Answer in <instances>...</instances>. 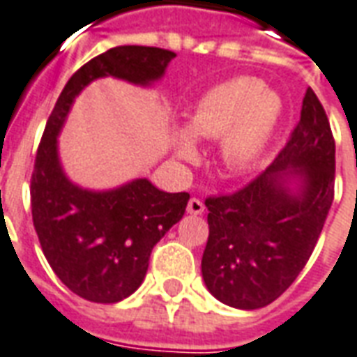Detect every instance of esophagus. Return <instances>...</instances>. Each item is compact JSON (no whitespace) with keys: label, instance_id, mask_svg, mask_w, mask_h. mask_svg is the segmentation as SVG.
Wrapping results in <instances>:
<instances>
[{"label":"esophagus","instance_id":"obj_1","mask_svg":"<svg viewBox=\"0 0 357 357\" xmlns=\"http://www.w3.org/2000/svg\"><path fill=\"white\" fill-rule=\"evenodd\" d=\"M186 211H188L190 215H202L205 211V205L199 202V199H196V197H192L188 202V207H186Z\"/></svg>","mask_w":357,"mask_h":357}]
</instances>
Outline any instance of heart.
<instances>
[{
	"label": "heart",
	"mask_w": 357,
	"mask_h": 357,
	"mask_svg": "<svg viewBox=\"0 0 357 357\" xmlns=\"http://www.w3.org/2000/svg\"><path fill=\"white\" fill-rule=\"evenodd\" d=\"M282 116V100L255 77H238L207 91L186 119V131L176 132L182 160L196 155V140L220 139V155L228 167L251 165L274 135Z\"/></svg>",
	"instance_id": "b5f03b06"
}]
</instances>
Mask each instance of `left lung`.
Returning <instances> with one entry per match:
<instances>
[{"mask_svg": "<svg viewBox=\"0 0 357 357\" xmlns=\"http://www.w3.org/2000/svg\"><path fill=\"white\" fill-rule=\"evenodd\" d=\"M333 196L335 140L308 87L301 119L274 163L238 192L205 199L202 274L211 295L239 310L274 303L310 259Z\"/></svg>", "mask_w": 357, "mask_h": 357, "instance_id": "obj_1", "label": "left lung"}]
</instances>
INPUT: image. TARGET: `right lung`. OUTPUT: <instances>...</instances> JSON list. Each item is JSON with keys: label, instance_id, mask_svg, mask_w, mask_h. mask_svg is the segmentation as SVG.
I'll list each match as a JSON object with an SVG mask.
<instances>
[{"label": "right lung", "instance_id": "add662e5", "mask_svg": "<svg viewBox=\"0 0 357 357\" xmlns=\"http://www.w3.org/2000/svg\"><path fill=\"white\" fill-rule=\"evenodd\" d=\"M175 56L160 47L108 49L70 77L47 119L30 186L33 228L59 280L91 303H119L140 287L153 245L181 220L190 194H169L148 178L102 192L82 188L62 169L59 132L91 82L110 75L146 87Z\"/></svg>", "mask_w": 357, "mask_h": 357}]
</instances>
